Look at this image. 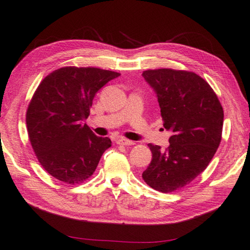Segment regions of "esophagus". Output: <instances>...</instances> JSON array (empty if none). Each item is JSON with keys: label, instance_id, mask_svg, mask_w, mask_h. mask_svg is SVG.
<instances>
[{"label": "esophagus", "instance_id": "34e87169", "mask_svg": "<svg viewBox=\"0 0 250 250\" xmlns=\"http://www.w3.org/2000/svg\"><path fill=\"white\" fill-rule=\"evenodd\" d=\"M117 144L121 145V146H132V145H135V141L125 139V138H119V139H117Z\"/></svg>", "mask_w": 250, "mask_h": 250}]
</instances>
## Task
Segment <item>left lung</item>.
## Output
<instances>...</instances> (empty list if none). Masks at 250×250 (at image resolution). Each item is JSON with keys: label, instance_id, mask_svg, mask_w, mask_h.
Returning <instances> with one entry per match:
<instances>
[{"label": "left lung", "instance_id": "1", "mask_svg": "<svg viewBox=\"0 0 250 250\" xmlns=\"http://www.w3.org/2000/svg\"><path fill=\"white\" fill-rule=\"evenodd\" d=\"M143 76L157 94L164 128L170 130L169 147L149 144L152 159L143 173L156 191L184 188L207 168L220 145L223 109L207 81L193 72L159 68Z\"/></svg>", "mask_w": 250, "mask_h": 250}]
</instances>
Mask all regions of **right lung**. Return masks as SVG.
I'll use <instances>...</instances> for the list:
<instances>
[{
  "instance_id": "obj_1",
  "label": "right lung",
  "mask_w": 250,
  "mask_h": 250,
  "mask_svg": "<svg viewBox=\"0 0 250 250\" xmlns=\"http://www.w3.org/2000/svg\"><path fill=\"white\" fill-rule=\"evenodd\" d=\"M118 76L112 70L67 66L37 87L25 115L28 136L40 165L53 177L74 185L95 172L111 140L95 136L84 121L96 92Z\"/></svg>"
}]
</instances>
